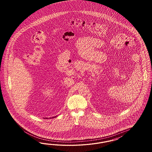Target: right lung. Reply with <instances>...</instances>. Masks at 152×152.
<instances>
[{
  "mask_svg": "<svg viewBox=\"0 0 152 152\" xmlns=\"http://www.w3.org/2000/svg\"><path fill=\"white\" fill-rule=\"evenodd\" d=\"M55 117H56V116H55ZM46 119H47V118H46Z\"/></svg>",
  "mask_w": 152,
  "mask_h": 152,
  "instance_id": "add662e5",
  "label": "right lung"
}]
</instances>
